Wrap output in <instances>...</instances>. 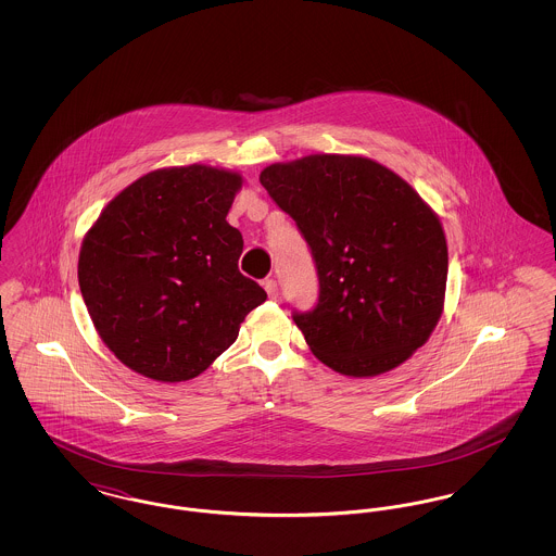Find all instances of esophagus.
I'll list each match as a JSON object with an SVG mask.
<instances>
[{
	"label": "esophagus",
	"instance_id": "34e87169",
	"mask_svg": "<svg viewBox=\"0 0 556 556\" xmlns=\"http://www.w3.org/2000/svg\"><path fill=\"white\" fill-rule=\"evenodd\" d=\"M265 290L266 293H268V298H273V300L279 295V286H277V281H275V279H266Z\"/></svg>",
	"mask_w": 556,
	"mask_h": 556
}]
</instances>
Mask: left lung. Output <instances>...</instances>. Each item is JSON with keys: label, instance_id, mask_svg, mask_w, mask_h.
<instances>
[{"label": "left lung", "instance_id": "left-lung-1", "mask_svg": "<svg viewBox=\"0 0 556 556\" xmlns=\"http://www.w3.org/2000/svg\"><path fill=\"white\" fill-rule=\"evenodd\" d=\"M317 263L318 302L293 313L313 354L348 377L396 369L444 311L448 245L438 214L388 166L311 154L261 173Z\"/></svg>", "mask_w": 556, "mask_h": 556}]
</instances>
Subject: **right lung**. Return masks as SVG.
Instances as JSON below:
<instances>
[{"instance_id":"right-lung-1","label":"right lung","mask_w":556,"mask_h":556,"mask_svg":"<svg viewBox=\"0 0 556 556\" xmlns=\"http://www.w3.org/2000/svg\"><path fill=\"white\" fill-rule=\"evenodd\" d=\"M241 175L206 164L152 170L125 187L80 243L79 286L102 342L129 369L187 381L238 340L266 291L239 273L227 223Z\"/></svg>"}]
</instances>
